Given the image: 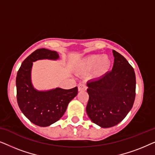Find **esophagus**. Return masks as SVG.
<instances>
[{
  "label": "esophagus",
  "mask_w": 155,
  "mask_h": 155,
  "mask_svg": "<svg viewBox=\"0 0 155 155\" xmlns=\"http://www.w3.org/2000/svg\"><path fill=\"white\" fill-rule=\"evenodd\" d=\"M78 91H84L87 90V85L84 83H79L78 85Z\"/></svg>",
  "instance_id": "1"
}]
</instances>
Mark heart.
Here are the masks:
<instances>
[{
  "instance_id": "obj_1",
  "label": "heart",
  "mask_w": 155,
  "mask_h": 155,
  "mask_svg": "<svg viewBox=\"0 0 155 155\" xmlns=\"http://www.w3.org/2000/svg\"><path fill=\"white\" fill-rule=\"evenodd\" d=\"M111 61L107 56L98 54L91 55L86 57L81 63V69L84 72L93 70L92 74L95 78H99L105 75L109 71Z\"/></svg>"
}]
</instances>
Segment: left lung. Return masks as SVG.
Returning <instances> with one entry per match:
<instances>
[{"mask_svg":"<svg viewBox=\"0 0 155 155\" xmlns=\"http://www.w3.org/2000/svg\"><path fill=\"white\" fill-rule=\"evenodd\" d=\"M113 54L112 71L87 84V114L101 128H110L122 121L132 109L135 98L134 69L119 53L113 50Z\"/></svg>","mask_w":155,"mask_h":155,"instance_id":"obj_1","label":"left lung"}]
</instances>
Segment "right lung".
Here are the masks:
<instances>
[{
	"label": "right lung",
	"instance_id": "add662e5",
	"mask_svg": "<svg viewBox=\"0 0 155 155\" xmlns=\"http://www.w3.org/2000/svg\"><path fill=\"white\" fill-rule=\"evenodd\" d=\"M58 58L56 51L39 48L25 58L16 77L17 101L24 115L34 124L48 126L63 116L68 104L78 94V87L39 92L35 90L31 82L32 62L39 59Z\"/></svg>",
	"mask_w": 155,
	"mask_h": 155
}]
</instances>
